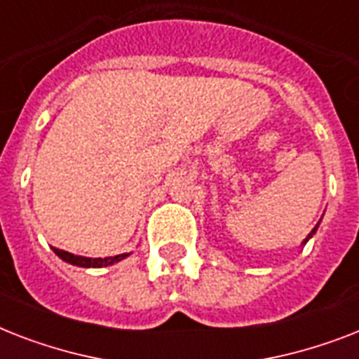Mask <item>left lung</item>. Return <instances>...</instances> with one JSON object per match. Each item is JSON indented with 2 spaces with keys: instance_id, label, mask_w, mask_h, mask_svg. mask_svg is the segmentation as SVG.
<instances>
[{
  "instance_id": "8db88e82",
  "label": "left lung",
  "mask_w": 359,
  "mask_h": 359,
  "mask_svg": "<svg viewBox=\"0 0 359 359\" xmlns=\"http://www.w3.org/2000/svg\"><path fill=\"white\" fill-rule=\"evenodd\" d=\"M315 231H317V227H315V229H313V231H311V233H309V236H307V238H306V240H304V244H306L307 240L311 238V236H313V235H315Z\"/></svg>"
}]
</instances>
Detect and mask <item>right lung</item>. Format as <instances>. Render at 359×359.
Returning a JSON list of instances; mask_svg holds the SVG:
<instances>
[{
	"label": "right lung",
	"mask_w": 359,
	"mask_h": 359,
	"mask_svg": "<svg viewBox=\"0 0 359 359\" xmlns=\"http://www.w3.org/2000/svg\"><path fill=\"white\" fill-rule=\"evenodd\" d=\"M55 255L61 257L65 262H70V264H76V266H83V268H102L109 266L114 262L123 261L124 257H128V253H123V255H115V257H104V259H91V257H80V255H72L69 251L59 250V248H53Z\"/></svg>",
	"instance_id": "add662e5"
}]
</instances>
